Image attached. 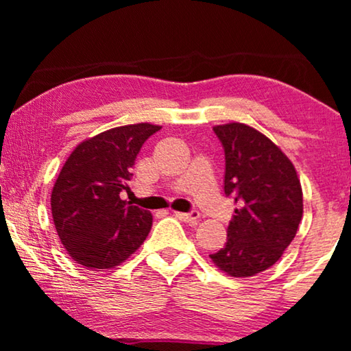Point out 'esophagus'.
I'll list each match as a JSON object with an SVG mask.
<instances>
[{
    "mask_svg": "<svg viewBox=\"0 0 351 351\" xmlns=\"http://www.w3.org/2000/svg\"><path fill=\"white\" fill-rule=\"evenodd\" d=\"M199 215L201 214L198 213V210H191V213H176V217L186 223H196L199 220Z\"/></svg>",
    "mask_w": 351,
    "mask_h": 351,
    "instance_id": "34e87169",
    "label": "esophagus"
}]
</instances>
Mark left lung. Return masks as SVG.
Masks as SVG:
<instances>
[{"mask_svg":"<svg viewBox=\"0 0 351 351\" xmlns=\"http://www.w3.org/2000/svg\"><path fill=\"white\" fill-rule=\"evenodd\" d=\"M225 153L223 190L238 204L227 243L210 258L234 278H247L280 261L304 213L300 180L285 153L243 123L215 126Z\"/></svg>","mask_w":351,"mask_h":351,"instance_id":"obj_1","label":"left lung"}]
</instances>
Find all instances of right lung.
<instances>
[{"mask_svg":"<svg viewBox=\"0 0 351 351\" xmlns=\"http://www.w3.org/2000/svg\"><path fill=\"white\" fill-rule=\"evenodd\" d=\"M148 123L100 132L71 152L51 195L52 219L62 244L88 268H113L141 247L152 214L119 198L129 190L132 166L145 141L160 131Z\"/></svg>","mask_w":351,"mask_h":351,"instance_id":"1","label":"right lung"}]
</instances>
